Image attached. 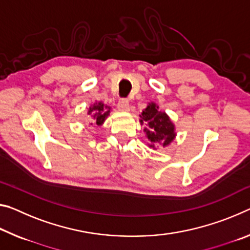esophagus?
Segmentation results:
<instances>
[{"mask_svg":"<svg viewBox=\"0 0 250 250\" xmlns=\"http://www.w3.org/2000/svg\"><path fill=\"white\" fill-rule=\"evenodd\" d=\"M118 110L121 111V112H128L130 110L128 100H125V99H121V100L118 102Z\"/></svg>","mask_w":250,"mask_h":250,"instance_id":"obj_1","label":"esophagus"}]
</instances>
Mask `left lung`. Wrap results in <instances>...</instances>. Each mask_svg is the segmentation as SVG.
Returning <instances> with one entry per match:
<instances>
[{"instance_id":"1","label":"left lung","mask_w":250,"mask_h":250,"mask_svg":"<svg viewBox=\"0 0 250 250\" xmlns=\"http://www.w3.org/2000/svg\"><path fill=\"white\" fill-rule=\"evenodd\" d=\"M140 124L146 125L144 131L148 138L150 148L156 150V146H169L176 138L175 125L159 105L150 102L140 114Z\"/></svg>"}]
</instances>
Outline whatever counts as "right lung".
Here are the masks:
<instances>
[{"mask_svg":"<svg viewBox=\"0 0 250 250\" xmlns=\"http://www.w3.org/2000/svg\"><path fill=\"white\" fill-rule=\"evenodd\" d=\"M110 111H111V108L109 105L104 104L102 101H99L90 106L88 114L93 119L94 125H104V122L105 121V119L108 118V116L110 114Z\"/></svg>","mask_w":250,"mask_h":250,"instance_id":"right-lung-1","label":"right lung"}]
</instances>
